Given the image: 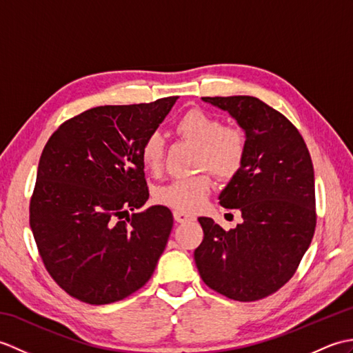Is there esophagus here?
Returning a JSON list of instances; mask_svg holds the SVG:
<instances>
[{"mask_svg": "<svg viewBox=\"0 0 353 353\" xmlns=\"http://www.w3.org/2000/svg\"><path fill=\"white\" fill-rule=\"evenodd\" d=\"M172 214H174V220H176L177 223H186V221H192V220H196V216H194L192 214H188V212L174 211Z\"/></svg>", "mask_w": 353, "mask_h": 353, "instance_id": "esophagus-1", "label": "esophagus"}]
</instances>
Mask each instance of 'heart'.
<instances>
[{"mask_svg": "<svg viewBox=\"0 0 353 353\" xmlns=\"http://www.w3.org/2000/svg\"><path fill=\"white\" fill-rule=\"evenodd\" d=\"M177 132L200 144L197 167L209 168L216 176L230 177L241 168L245 156L244 134L234 127H223L220 118L205 110L191 109L179 119ZM165 139L161 132H152L142 142L141 161L144 167L157 174L163 167ZM212 190V179L208 172L176 179L156 191L161 205L182 212H194L206 203Z\"/></svg>", "mask_w": 353, "mask_h": 353, "instance_id": "heart-1", "label": "heart"}]
</instances>
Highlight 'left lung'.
<instances>
[{"label":"left lung","mask_w":353,"mask_h":353,"mask_svg":"<svg viewBox=\"0 0 353 353\" xmlns=\"http://www.w3.org/2000/svg\"><path fill=\"white\" fill-rule=\"evenodd\" d=\"M226 110L245 133L241 168L220 194L243 223L229 232L200 216L203 241L194 252L209 288L239 302L273 294L287 283L316 230L312 161L302 134L256 97H203Z\"/></svg>","instance_id":"left-lung-1"}]
</instances>
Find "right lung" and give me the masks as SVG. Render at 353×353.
<instances>
[{
  "label": "right lung",
  "instance_id": "right-lung-1",
  "mask_svg": "<svg viewBox=\"0 0 353 353\" xmlns=\"http://www.w3.org/2000/svg\"><path fill=\"white\" fill-rule=\"evenodd\" d=\"M176 100L92 108L65 121L43 147L30 228L50 276L80 302L106 305L133 294L165 250L170 209H134L148 200L142 142Z\"/></svg>",
  "mask_w": 353,
  "mask_h": 353
}]
</instances>
